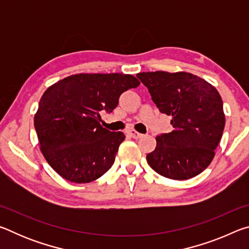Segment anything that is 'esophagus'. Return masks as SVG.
Returning a JSON list of instances; mask_svg holds the SVG:
<instances>
[{
	"instance_id": "1",
	"label": "esophagus",
	"mask_w": 249,
	"mask_h": 249,
	"mask_svg": "<svg viewBox=\"0 0 249 249\" xmlns=\"http://www.w3.org/2000/svg\"><path fill=\"white\" fill-rule=\"evenodd\" d=\"M130 137H133V138H135V140H138V138H141V137H142V134H141V133H138V132H136V130H134V129H130L129 132L127 133Z\"/></svg>"
}]
</instances>
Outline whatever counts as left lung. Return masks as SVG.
<instances>
[{"mask_svg": "<svg viewBox=\"0 0 249 249\" xmlns=\"http://www.w3.org/2000/svg\"><path fill=\"white\" fill-rule=\"evenodd\" d=\"M159 111L172 117L174 130L156 137L148 165L166 178L187 180L201 174L214 158L225 126L221 95L212 84L188 72H141Z\"/></svg>", "mask_w": 249, "mask_h": 249, "instance_id": "1", "label": "left lung"}]
</instances>
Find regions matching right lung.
Returning <instances> with one entry per match:
<instances>
[{
  "label": "right lung",
  "instance_id": "right-lung-1",
  "mask_svg": "<svg viewBox=\"0 0 249 249\" xmlns=\"http://www.w3.org/2000/svg\"><path fill=\"white\" fill-rule=\"evenodd\" d=\"M140 84L130 74L79 73L45 91L34 126L41 153L58 175L88 183L112 167L125 135L101 126L100 113L113 112L121 94Z\"/></svg>",
  "mask_w": 249,
  "mask_h": 249
}]
</instances>
